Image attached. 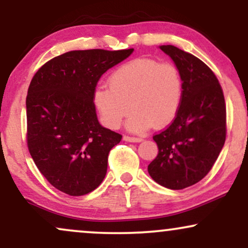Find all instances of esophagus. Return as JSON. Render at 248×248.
I'll use <instances>...</instances> for the list:
<instances>
[{
  "label": "esophagus",
  "mask_w": 248,
  "mask_h": 248,
  "mask_svg": "<svg viewBox=\"0 0 248 248\" xmlns=\"http://www.w3.org/2000/svg\"><path fill=\"white\" fill-rule=\"evenodd\" d=\"M124 140L128 141V142H141L143 139L142 138H138V136H129V135H124Z\"/></svg>",
  "instance_id": "1"
}]
</instances>
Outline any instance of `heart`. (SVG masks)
<instances>
[{"instance_id": "b5f03b06", "label": "heart", "mask_w": 248, "mask_h": 248, "mask_svg": "<svg viewBox=\"0 0 248 248\" xmlns=\"http://www.w3.org/2000/svg\"><path fill=\"white\" fill-rule=\"evenodd\" d=\"M109 85H98L93 104L105 126L119 128L130 112L127 126L141 132L154 124L163 127L177 115L183 100V78L171 62L139 58L118 67L108 79Z\"/></svg>"}]
</instances>
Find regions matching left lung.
<instances>
[{
	"label": "left lung",
	"mask_w": 248,
	"mask_h": 248,
	"mask_svg": "<svg viewBox=\"0 0 248 248\" xmlns=\"http://www.w3.org/2000/svg\"><path fill=\"white\" fill-rule=\"evenodd\" d=\"M160 49L181 71L184 91L177 115L153 136L158 154L148 172L160 186L182 190L205 177L217 161L226 140V104L217 77L205 62L173 45Z\"/></svg>",
	"instance_id": "8db88e82"
}]
</instances>
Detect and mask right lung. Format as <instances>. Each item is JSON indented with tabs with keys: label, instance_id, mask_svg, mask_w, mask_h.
Wrapping results in <instances>:
<instances>
[{
	"label": "right lung",
	"instance_id": "add662e5",
	"mask_svg": "<svg viewBox=\"0 0 248 248\" xmlns=\"http://www.w3.org/2000/svg\"><path fill=\"white\" fill-rule=\"evenodd\" d=\"M134 49L70 51L45 62L27 95V143L47 182L70 196L101 184L108 154L122 135L96 118L93 92L101 76Z\"/></svg>",
	"mask_w": 248,
	"mask_h": 248
}]
</instances>
